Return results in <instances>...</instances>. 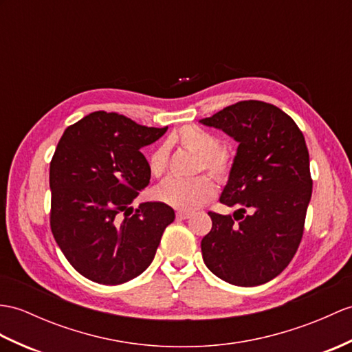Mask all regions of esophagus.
<instances>
[{
    "label": "esophagus",
    "instance_id": "obj_1",
    "mask_svg": "<svg viewBox=\"0 0 352 352\" xmlns=\"http://www.w3.org/2000/svg\"><path fill=\"white\" fill-rule=\"evenodd\" d=\"M190 216H192L190 211H182V210L177 211V217L178 219H189Z\"/></svg>",
    "mask_w": 352,
    "mask_h": 352
}]
</instances>
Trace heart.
Returning <instances> with one entry per match:
<instances>
[{
	"mask_svg": "<svg viewBox=\"0 0 352 352\" xmlns=\"http://www.w3.org/2000/svg\"><path fill=\"white\" fill-rule=\"evenodd\" d=\"M170 142L198 156L199 170H207L208 174L219 179L228 178L231 173L232 162L230 154L222 150V141L208 130L198 126H186L170 139ZM148 169L154 178H162L168 169V148L159 145L148 156ZM217 187L210 177H198L192 182L182 179H168L156 190L157 199L166 206L192 211L210 199L214 198Z\"/></svg>",
	"mask_w": 352,
	"mask_h": 352,
	"instance_id": "1",
	"label": "heart"
}]
</instances>
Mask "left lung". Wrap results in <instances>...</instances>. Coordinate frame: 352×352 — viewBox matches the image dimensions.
I'll return each instance as SVG.
<instances>
[{"label": "left lung", "mask_w": 352, "mask_h": 352, "mask_svg": "<svg viewBox=\"0 0 352 352\" xmlns=\"http://www.w3.org/2000/svg\"><path fill=\"white\" fill-rule=\"evenodd\" d=\"M201 122L239 142L220 202L240 207L234 217L208 213L204 263L236 287L263 285L288 267L303 239L312 196L305 136L288 113L261 100L236 102Z\"/></svg>", "instance_id": "8db88e82"}]
</instances>
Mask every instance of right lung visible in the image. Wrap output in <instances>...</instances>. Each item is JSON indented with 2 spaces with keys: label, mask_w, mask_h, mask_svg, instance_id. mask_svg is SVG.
<instances>
[{
  "label": "right lung",
  "mask_w": 352,
  "mask_h": 352,
  "mask_svg": "<svg viewBox=\"0 0 352 352\" xmlns=\"http://www.w3.org/2000/svg\"><path fill=\"white\" fill-rule=\"evenodd\" d=\"M166 130L104 111L64 130L49 170V222L65 259L87 279L120 285L139 276L174 222V210L160 201L129 207L151 177L141 148Z\"/></svg>",
  "instance_id": "right-lung-1"
}]
</instances>
